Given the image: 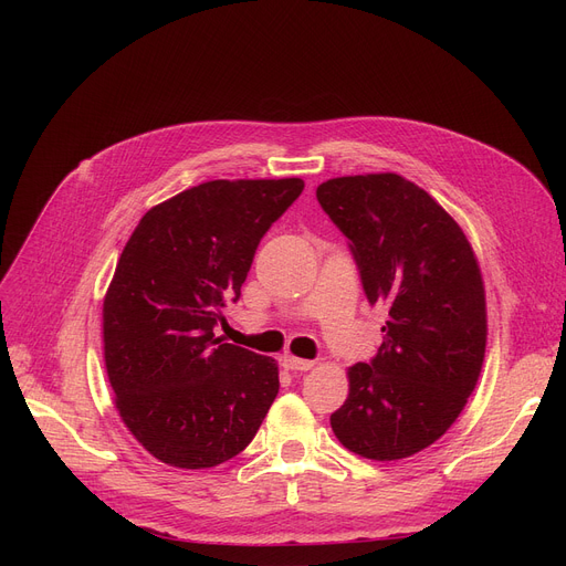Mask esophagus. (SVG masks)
I'll use <instances>...</instances> for the list:
<instances>
[{"label": "esophagus", "instance_id": "esophagus-1", "mask_svg": "<svg viewBox=\"0 0 566 566\" xmlns=\"http://www.w3.org/2000/svg\"><path fill=\"white\" fill-rule=\"evenodd\" d=\"M282 365L289 371H310L314 367V360H303V358H293V355H286Z\"/></svg>", "mask_w": 566, "mask_h": 566}]
</instances>
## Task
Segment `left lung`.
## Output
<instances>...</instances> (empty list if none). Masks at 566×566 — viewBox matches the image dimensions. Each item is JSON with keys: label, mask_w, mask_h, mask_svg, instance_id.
Instances as JSON below:
<instances>
[{"label": "left lung", "mask_w": 566, "mask_h": 566, "mask_svg": "<svg viewBox=\"0 0 566 566\" xmlns=\"http://www.w3.org/2000/svg\"><path fill=\"white\" fill-rule=\"evenodd\" d=\"M316 199L348 238L369 305L388 310L378 353L348 369L333 431L365 459H406L454 424L478 385L486 350L478 259L448 211L399 174L331 178Z\"/></svg>", "instance_id": "left-lung-1"}]
</instances>
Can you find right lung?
<instances>
[{
	"instance_id": "1",
	"label": "right lung",
	"mask_w": 566,
	"mask_h": 566,
	"mask_svg": "<svg viewBox=\"0 0 566 566\" xmlns=\"http://www.w3.org/2000/svg\"><path fill=\"white\" fill-rule=\"evenodd\" d=\"M303 188L301 178L208 181L154 206L126 243L103 303L105 367L124 424L163 463L233 459L275 401V360L213 331Z\"/></svg>"
}]
</instances>
